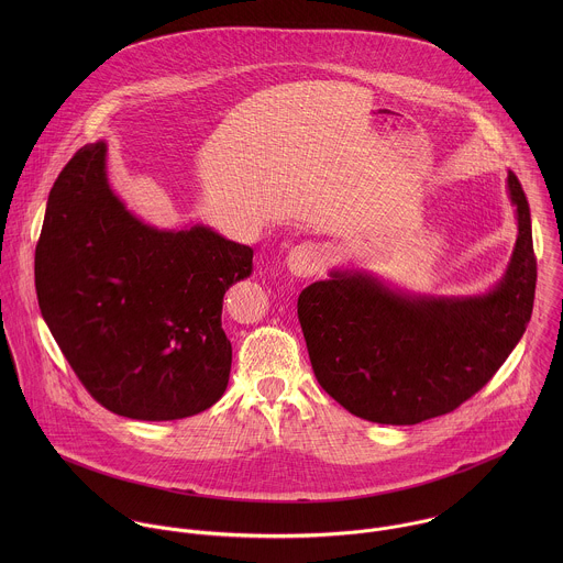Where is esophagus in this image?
<instances>
[{
	"label": "esophagus",
	"instance_id": "1",
	"mask_svg": "<svg viewBox=\"0 0 563 563\" xmlns=\"http://www.w3.org/2000/svg\"><path fill=\"white\" fill-rule=\"evenodd\" d=\"M286 266L297 277H312L321 271L322 251L314 242H301L286 255Z\"/></svg>",
	"mask_w": 563,
	"mask_h": 563
}]
</instances>
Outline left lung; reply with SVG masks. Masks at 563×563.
<instances>
[{"label":"left lung","instance_id":"obj_1","mask_svg":"<svg viewBox=\"0 0 563 563\" xmlns=\"http://www.w3.org/2000/svg\"><path fill=\"white\" fill-rule=\"evenodd\" d=\"M518 236L503 277L482 295H420L366 268H331L297 303L322 390L379 424L453 411L492 379L520 342L536 299L531 212L507 170Z\"/></svg>","mask_w":563,"mask_h":563}]
</instances>
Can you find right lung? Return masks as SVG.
Masks as SVG:
<instances>
[{
	"label": "right lung",
	"mask_w": 563,
	"mask_h": 563,
	"mask_svg": "<svg viewBox=\"0 0 563 563\" xmlns=\"http://www.w3.org/2000/svg\"><path fill=\"white\" fill-rule=\"evenodd\" d=\"M106 156V141L84 145L49 192L34 255L41 314L106 409L195 416L228 388L223 297L253 273V249L203 223H145L112 190Z\"/></svg>",
	"instance_id": "1"
}]
</instances>
